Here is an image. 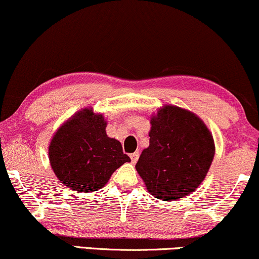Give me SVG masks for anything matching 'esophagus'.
Returning a JSON list of instances; mask_svg holds the SVG:
<instances>
[{
  "mask_svg": "<svg viewBox=\"0 0 259 259\" xmlns=\"http://www.w3.org/2000/svg\"><path fill=\"white\" fill-rule=\"evenodd\" d=\"M139 158H140V153L139 152H135V153L130 154V159H132L133 163H135L137 160H139Z\"/></svg>",
  "mask_w": 259,
  "mask_h": 259,
  "instance_id": "34e87169",
  "label": "esophagus"
}]
</instances>
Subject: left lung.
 Returning a JSON list of instances; mask_svg holds the SVG:
<instances>
[{
    "label": "left lung",
    "instance_id": "1",
    "mask_svg": "<svg viewBox=\"0 0 259 259\" xmlns=\"http://www.w3.org/2000/svg\"><path fill=\"white\" fill-rule=\"evenodd\" d=\"M149 147L136 171L155 198L177 201L204 181L215 154L211 133L195 113L165 105L150 118Z\"/></svg>",
    "mask_w": 259,
    "mask_h": 259
}]
</instances>
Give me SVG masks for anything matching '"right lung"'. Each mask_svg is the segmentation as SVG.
<instances>
[{
	"mask_svg": "<svg viewBox=\"0 0 259 259\" xmlns=\"http://www.w3.org/2000/svg\"><path fill=\"white\" fill-rule=\"evenodd\" d=\"M103 114L83 109L62 124L49 146V160L62 184L75 191L93 192L130 158L122 145L106 135Z\"/></svg>",
	"mask_w": 259,
	"mask_h": 259,
	"instance_id": "obj_1",
	"label": "right lung"
}]
</instances>
